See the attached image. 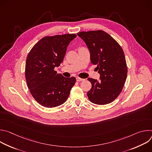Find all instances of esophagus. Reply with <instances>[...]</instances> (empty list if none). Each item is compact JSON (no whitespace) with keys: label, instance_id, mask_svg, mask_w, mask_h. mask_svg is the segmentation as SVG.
Listing matches in <instances>:
<instances>
[{"label":"esophagus","instance_id":"1","mask_svg":"<svg viewBox=\"0 0 152 152\" xmlns=\"http://www.w3.org/2000/svg\"><path fill=\"white\" fill-rule=\"evenodd\" d=\"M76 80H77V82H80V81L84 80V79H82V78H80V77H76Z\"/></svg>","mask_w":152,"mask_h":152}]
</instances>
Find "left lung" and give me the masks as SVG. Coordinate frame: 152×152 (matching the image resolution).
<instances>
[{
	"mask_svg": "<svg viewBox=\"0 0 152 152\" xmlns=\"http://www.w3.org/2000/svg\"><path fill=\"white\" fill-rule=\"evenodd\" d=\"M87 46L91 62L97 65L100 80H88L92 87L87 93L90 102L106 104L113 102L121 92L127 74L124 52L118 43L104 31H91L77 34Z\"/></svg>",
	"mask_w": 152,
	"mask_h": 152,
	"instance_id": "1",
	"label": "left lung"
}]
</instances>
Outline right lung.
<instances>
[{
  "mask_svg": "<svg viewBox=\"0 0 152 152\" xmlns=\"http://www.w3.org/2000/svg\"><path fill=\"white\" fill-rule=\"evenodd\" d=\"M76 34L43 37L28 55L25 77L30 93L35 100L46 107L63 104L76 82L75 77H65L54 69L63 61L69 43Z\"/></svg>",
  "mask_w": 152,
  "mask_h": 152,
  "instance_id": "obj_1",
  "label": "right lung"
}]
</instances>
